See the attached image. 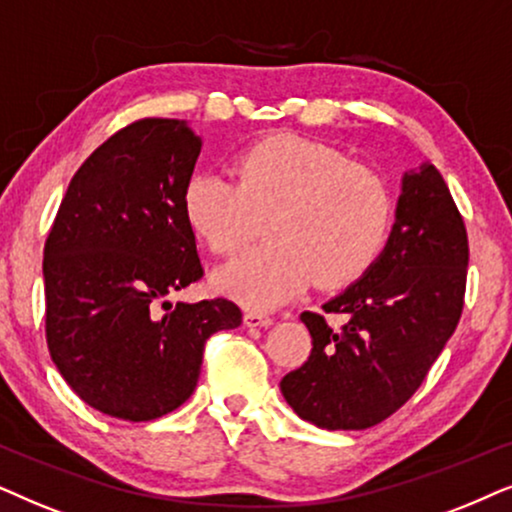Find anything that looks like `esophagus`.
<instances>
[{"label": "esophagus", "instance_id": "obj_1", "mask_svg": "<svg viewBox=\"0 0 512 512\" xmlns=\"http://www.w3.org/2000/svg\"><path fill=\"white\" fill-rule=\"evenodd\" d=\"M243 323L245 327H269L274 320H271L269 316H264V313H257V311H248L243 316Z\"/></svg>", "mask_w": 512, "mask_h": 512}]
</instances>
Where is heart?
<instances>
[{
  "mask_svg": "<svg viewBox=\"0 0 512 512\" xmlns=\"http://www.w3.org/2000/svg\"><path fill=\"white\" fill-rule=\"evenodd\" d=\"M182 213L215 255L248 243L257 215H269L267 245L215 276L224 295L271 309L304 292L344 288L377 260L391 224L384 182L351 166L337 149L297 135H271L236 154L231 175L199 170L182 189Z\"/></svg>",
  "mask_w": 512,
  "mask_h": 512,
  "instance_id": "1",
  "label": "heart"
}]
</instances>
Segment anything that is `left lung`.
<instances>
[{
  "label": "left lung",
  "mask_w": 512,
  "mask_h": 512,
  "mask_svg": "<svg viewBox=\"0 0 512 512\" xmlns=\"http://www.w3.org/2000/svg\"><path fill=\"white\" fill-rule=\"evenodd\" d=\"M468 236L433 163L407 170L381 255L344 292L323 304L344 313L332 330L304 311L313 349L281 379L299 419L325 431H363L400 410L454 335L466 292Z\"/></svg>",
  "instance_id": "1"
}]
</instances>
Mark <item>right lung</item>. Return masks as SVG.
<instances>
[{
	"label": "right lung",
	"mask_w": 512,
	"mask_h": 512,
	"mask_svg": "<svg viewBox=\"0 0 512 512\" xmlns=\"http://www.w3.org/2000/svg\"><path fill=\"white\" fill-rule=\"evenodd\" d=\"M203 140L182 119L121 128L74 173L44 248L46 342L74 393L152 421L194 393L203 346L241 325L229 299L170 302L203 276L182 189Z\"/></svg>",
	"instance_id": "add662e5"
}]
</instances>
